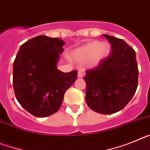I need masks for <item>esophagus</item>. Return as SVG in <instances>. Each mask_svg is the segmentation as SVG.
<instances>
[{
	"mask_svg": "<svg viewBox=\"0 0 150 150\" xmlns=\"http://www.w3.org/2000/svg\"><path fill=\"white\" fill-rule=\"evenodd\" d=\"M83 75H84V73H83L82 71H79V72H78L77 76H78V77H79V78H81V77H83Z\"/></svg>",
	"mask_w": 150,
	"mask_h": 150,
	"instance_id": "esophagus-1",
	"label": "esophagus"
}]
</instances>
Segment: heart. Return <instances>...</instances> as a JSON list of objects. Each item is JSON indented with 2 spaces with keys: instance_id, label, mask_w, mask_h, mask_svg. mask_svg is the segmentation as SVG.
Wrapping results in <instances>:
<instances>
[{
  "instance_id": "1",
  "label": "heart",
  "mask_w": 150,
  "mask_h": 150,
  "mask_svg": "<svg viewBox=\"0 0 150 150\" xmlns=\"http://www.w3.org/2000/svg\"><path fill=\"white\" fill-rule=\"evenodd\" d=\"M110 46L105 42H91L82 46L72 54V58L78 62H83L87 60V64L95 67L106 59L110 53Z\"/></svg>"
}]
</instances>
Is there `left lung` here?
Wrapping results in <instances>:
<instances>
[{
	"label": "left lung",
	"instance_id": "left-lung-1",
	"mask_svg": "<svg viewBox=\"0 0 150 150\" xmlns=\"http://www.w3.org/2000/svg\"><path fill=\"white\" fill-rule=\"evenodd\" d=\"M104 36L111 44L110 55L86 71V100L92 110L112 114L122 110L134 95L138 67L133 48L122 39Z\"/></svg>",
	"mask_w": 150,
	"mask_h": 150
}]
</instances>
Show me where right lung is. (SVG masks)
Listing matches in <instances>:
<instances>
[{"instance_id":"obj_1","label":"right lung","mask_w":150,"mask_h":150,"mask_svg":"<svg viewBox=\"0 0 150 150\" xmlns=\"http://www.w3.org/2000/svg\"><path fill=\"white\" fill-rule=\"evenodd\" d=\"M65 44L59 38L40 35L21 46L13 62L16 98L24 109L37 117L56 112L65 91L77 79V71L56 68Z\"/></svg>"}]
</instances>
